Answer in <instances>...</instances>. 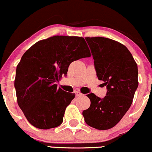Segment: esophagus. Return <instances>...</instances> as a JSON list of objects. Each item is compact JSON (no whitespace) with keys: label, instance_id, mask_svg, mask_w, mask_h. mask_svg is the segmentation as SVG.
I'll list each match as a JSON object with an SVG mask.
<instances>
[{"label":"esophagus","instance_id":"1","mask_svg":"<svg viewBox=\"0 0 152 152\" xmlns=\"http://www.w3.org/2000/svg\"><path fill=\"white\" fill-rule=\"evenodd\" d=\"M75 94H76V97H80V96H82V95H83V94L81 93L79 91H76V92H75Z\"/></svg>","mask_w":152,"mask_h":152}]
</instances>
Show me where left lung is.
Segmentation results:
<instances>
[{"label": "left lung", "mask_w": 152, "mask_h": 152, "mask_svg": "<svg viewBox=\"0 0 152 152\" xmlns=\"http://www.w3.org/2000/svg\"><path fill=\"white\" fill-rule=\"evenodd\" d=\"M99 80L104 81L103 98L90 93V106L83 111L84 121L97 130L114 127L127 113L138 86V65L127 48L112 39L85 38Z\"/></svg>", "instance_id": "8db88e82"}]
</instances>
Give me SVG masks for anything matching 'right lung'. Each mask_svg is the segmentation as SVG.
<instances>
[{
	"label": "right lung",
	"instance_id": "1",
	"mask_svg": "<svg viewBox=\"0 0 152 152\" xmlns=\"http://www.w3.org/2000/svg\"><path fill=\"white\" fill-rule=\"evenodd\" d=\"M91 56L85 40L55 36L33 44L16 70L17 103L32 125L42 130L58 127L75 94L57 88L72 62Z\"/></svg>",
	"mask_w": 152,
	"mask_h": 152
}]
</instances>
